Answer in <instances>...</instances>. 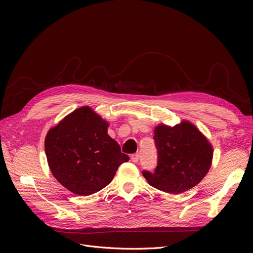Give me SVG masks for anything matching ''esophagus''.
<instances>
[{
    "instance_id": "esophagus-1",
    "label": "esophagus",
    "mask_w": 253,
    "mask_h": 253,
    "mask_svg": "<svg viewBox=\"0 0 253 253\" xmlns=\"http://www.w3.org/2000/svg\"><path fill=\"white\" fill-rule=\"evenodd\" d=\"M130 159H131V161L133 162V163H137L138 162V159H139V156H138V154H132L130 156Z\"/></svg>"
}]
</instances>
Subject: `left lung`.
Returning <instances> with one entry per match:
<instances>
[{
  "instance_id": "obj_1",
  "label": "left lung",
  "mask_w": 253,
  "mask_h": 253,
  "mask_svg": "<svg viewBox=\"0 0 253 253\" xmlns=\"http://www.w3.org/2000/svg\"><path fill=\"white\" fill-rule=\"evenodd\" d=\"M154 134L158 164L154 172H142L152 187L169 194H180L204 178L213 151L192 123L182 121L174 127L161 124L156 127Z\"/></svg>"
}]
</instances>
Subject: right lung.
<instances>
[{
    "label": "right lung",
    "mask_w": 253,
    "mask_h": 253,
    "mask_svg": "<svg viewBox=\"0 0 253 253\" xmlns=\"http://www.w3.org/2000/svg\"><path fill=\"white\" fill-rule=\"evenodd\" d=\"M109 123L82 106L49 130L45 152L50 170L64 188L80 196L94 194L114 178L129 157L108 134Z\"/></svg>",
    "instance_id": "1"
}]
</instances>
